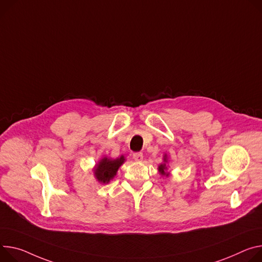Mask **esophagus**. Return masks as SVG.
<instances>
[{"label": "esophagus", "instance_id": "34e87169", "mask_svg": "<svg viewBox=\"0 0 262 262\" xmlns=\"http://www.w3.org/2000/svg\"><path fill=\"white\" fill-rule=\"evenodd\" d=\"M133 158H134L135 161L141 162L142 160H143V154H142V152H134Z\"/></svg>", "mask_w": 262, "mask_h": 262}]
</instances>
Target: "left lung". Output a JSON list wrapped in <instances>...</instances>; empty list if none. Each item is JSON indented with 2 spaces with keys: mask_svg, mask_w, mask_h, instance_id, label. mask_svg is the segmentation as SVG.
<instances>
[{
  "mask_svg": "<svg viewBox=\"0 0 262 262\" xmlns=\"http://www.w3.org/2000/svg\"><path fill=\"white\" fill-rule=\"evenodd\" d=\"M164 161L166 162V156H165V159H164ZM167 169V167H166V164L164 163V164H161L160 166H159V171L162 173V174H166L165 173V170Z\"/></svg>",
  "mask_w": 262,
  "mask_h": 262,
  "instance_id": "1",
  "label": "left lung"
}]
</instances>
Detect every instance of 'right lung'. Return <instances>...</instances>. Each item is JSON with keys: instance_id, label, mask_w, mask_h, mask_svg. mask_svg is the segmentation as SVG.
<instances>
[{"instance_id": "add662e5", "label": "right lung", "mask_w": 262, "mask_h": 262, "mask_svg": "<svg viewBox=\"0 0 262 262\" xmlns=\"http://www.w3.org/2000/svg\"><path fill=\"white\" fill-rule=\"evenodd\" d=\"M124 157H120L116 160L103 158L95 168V176L101 183H108L115 176L118 168L123 164Z\"/></svg>"}]
</instances>
